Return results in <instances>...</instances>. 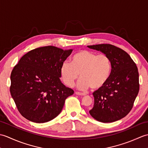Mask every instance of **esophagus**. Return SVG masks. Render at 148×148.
<instances>
[{
  "label": "esophagus",
  "instance_id": "1",
  "mask_svg": "<svg viewBox=\"0 0 148 148\" xmlns=\"http://www.w3.org/2000/svg\"><path fill=\"white\" fill-rule=\"evenodd\" d=\"M75 93H76V95H81V96H84V95H85V94H84V93H81V92H75Z\"/></svg>",
  "mask_w": 148,
  "mask_h": 148
}]
</instances>
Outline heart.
Returning a JSON list of instances; mask_svg holds the SVG:
<instances>
[{"instance_id":"b5f03b06","label":"heart","mask_w":148,"mask_h":148,"mask_svg":"<svg viewBox=\"0 0 148 148\" xmlns=\"http://www.w3.org/2000/svg\"><path fill=\"white\" fill-rule=\"evenodd\" d=\"M71 63H63L60 67V76L66 85L73 86L79 76L77 82L80 90L90 87L93 90L101 88L108 82L111 72V62L109 56L100 53L81 50L72 56Z\"/></svg>"}]
</instances>
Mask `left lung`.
<instances>
[{"label": "left lung", "instance_id": "obj_1", "mask_svg": "<svg viewBox=\"0 0 148 148\" xmlns=\"http://www.w3.org/2000/svg\"><path fill=\"white\" fill-rule=\"evenodd\" d=\"M88 47L108 55L112 68L108 82L93 93L94 105L90 114L103 123L119 120L130 112L139 93L137 65L126 51L114 45L101 44Z\"/></svg>", "mask_w": 148, "mask_h": 148}]
</instances>
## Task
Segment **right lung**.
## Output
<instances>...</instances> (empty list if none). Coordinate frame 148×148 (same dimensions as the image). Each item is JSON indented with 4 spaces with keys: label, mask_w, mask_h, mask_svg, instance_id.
<instances>
[{
    "label": "right lung",
    "mask_w": 148,
    "mask_h": 148,
    "mask_svg": "<svg viewBox=\"0 0 148 148\" xmlns=\"http://www.w3.org/2000/svg\"><path fill=\"white\" fill-rule=\"evenodd\" d=\"M72 51L40 47L24 55L14 67L10 93L18 111L28 120L38 123L52 120L74 93L60 79L61 66Z\"/></svg>",
    "instance_id": "1"
}]
</instances>
